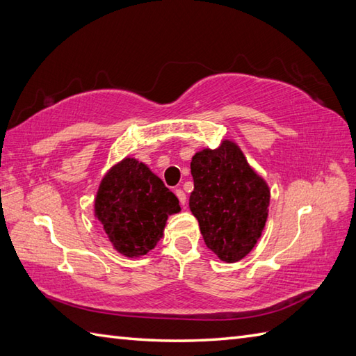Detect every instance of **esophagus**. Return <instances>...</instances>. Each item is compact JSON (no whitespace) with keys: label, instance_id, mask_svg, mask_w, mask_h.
<instances>
[{"label":"esophagus","instance_id":"esophagus-1","mask_svg":"<svg viewBox=\"0 0 356 356\" xmlns=\"http://www.w3.org/2000/svg\"><path fill=\"white\" fill-rule=\"evenodd\" d=\"M176 195H177V198H179V202H180V204L181 206H185L186 204V194L181 191V189H176Z\"/></svg>","mask_w":356,"mask_h":356}]
</instances>
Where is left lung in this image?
I'll use <instances>...</instances> for the list:
<instances>
[{"label":"left lung","mask_w":356,"mask_h":356,"mask_svg":"<svg viewBox=\"0 0 356 356\" xmlns=\"http://www.w3.org/2000/svg\"><path fill=\"white\" fill-rule=\"evenodd\" d=\"M194 191L189 209L198 220L204 244L221 261L249 254L268 217L270 189L250 167L241 148L225 139L216 150L193 156Z\"/></svg>","instance_id":"1"}]
</instances>
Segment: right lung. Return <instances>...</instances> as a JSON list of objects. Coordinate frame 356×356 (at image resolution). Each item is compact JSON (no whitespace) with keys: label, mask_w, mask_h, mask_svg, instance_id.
Returning <instances> with one entry per match:
<instances>
[{"label":"right lung","mask_w":356,"mask_h":356,"mask_svg":"<svg viewBox=\"0 0 356 356\" xmlns=\"http://www.w3.org/2000/svg\"><path fill=\"white\" fill-rule=\"evenodd\" d=\"M94 211L113 249L127 258H139L154 249L168 216L177 213L180 206L145 163L126 158L106 172Z\"/></svg>","instance_id":"1"}]
</instances>
